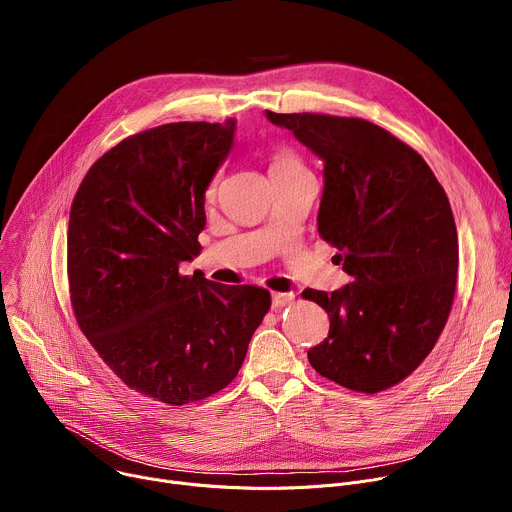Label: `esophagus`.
Masks as SVG:
<instances>
[{"label":"esophagus","mask_w":512,"mask_h":512,"mask_svg":"<svg viewBox=\"0 0 512 512\" xmlns=\"http://www.w3.org/2000/svg\"><path fill=\"white\" fill-rule=\"evenodd\" d=\"M294 294H281V291H275V294L271 296V308L273 310H283L285 306H289L291 302H294Z\"/></svg>","instance_id":"1"}]
</instances>
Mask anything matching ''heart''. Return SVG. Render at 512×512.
<instances>
[{
  "mask_svg": "<svg viewBox=\"0 0 512 512\" xmlns=\"http://www.w3.org/2000/svg\"><path fill=\"white\" fill-rule=\"evenodd\" d=\"M289 166H302L300 160L294 156V152L287 148H277L271 156V170L277 168H289Z\"/></svg>",
  "mask_w": 512,
  "mask_h": 512,
  "instance_id": "heart-1",
  "label": "heart"
}]
</instances>
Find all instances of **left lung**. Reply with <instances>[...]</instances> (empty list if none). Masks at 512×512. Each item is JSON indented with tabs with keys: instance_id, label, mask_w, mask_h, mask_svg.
Returning a JSON list of instances; mask_svg holds the SVG:
<instances>
[{
	"instance_id": "8db88e82",
	"label": "left lung",
	"mask_w": 512,
	"mask_h": 512,
	"mask_svg": "<svg viewBox=\"0 0 512 512\" xmlns=\"http://www.w3.org/2000/svg\"><path fill=\"white\" fill-rule=\"evenodd\" d=\"M265 115L324 162L318 233L352 277L332 294H302L330 318L308 360L350 391H385L419 367L448 322L458 275L450 200L425 160L371 121Z\"/></svg>"
}]
</instances>
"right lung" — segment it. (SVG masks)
Instances as JSON below:
<instances>
[{"label":"right lung","mask_w":512,"mask_h":512,"mask_svg":"<svg viewBox=\"0 0 512 512\" xmlns=\"http://www.w3.org/2000/svg\"><path fill=\"white\" fill-rule=\"evenodd\" d=\"M237 121L135 133L87 172L70 208L68 285L83 334L133 391L186 405L225 389L269 312V291L180 275L200 253L204 192Z\"/></svg>","instance_id":"1"}]
</instances>
